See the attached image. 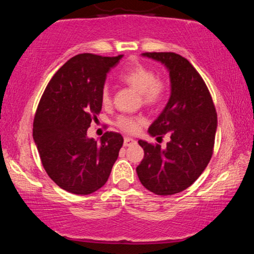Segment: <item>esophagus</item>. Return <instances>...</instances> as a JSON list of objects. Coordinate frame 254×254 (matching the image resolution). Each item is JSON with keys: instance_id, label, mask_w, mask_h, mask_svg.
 <instances>
[{"instance_id": "esophagus-1", "label": "esophagus", "mask_w": 254, "mask_h": 254, "mask_svg": "<svg viewBox=\"0 0 254 254\" xmlns=\"http://www.w3.org/2000/svg\"><path fill=\"white\" fill-rule=\"evenodd\" d=\"M134 143H135V140H134V138L128 137V136H126V137L124 138V145H125V147H129V145L134 144Z\"/></svg>"}]
</instances>
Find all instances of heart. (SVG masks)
<instances>
[{
    "label": "heart",
    "mask_w": 254,
    "mask_h": 254,
    "mask_svg": "<svg viewBox=\"0 0 254 254\" xmlns=\"http://www.w3.org/2000/svg\"><path fill=\"white\" fill-rule=\"evenodd\" d=\"M120 81L141 93L143 103L150 106L159 105L164 102L168 95V83L164 79L156 77V72L143 64H134L126 69L120 75ZM103 105L111 104L110 88L105 85L102 90ZM145 124V118L142 116H119L116 120V126L128 134H134Z\"/></svg>",
    "instance_id": "heart-1"
}]
</instances>
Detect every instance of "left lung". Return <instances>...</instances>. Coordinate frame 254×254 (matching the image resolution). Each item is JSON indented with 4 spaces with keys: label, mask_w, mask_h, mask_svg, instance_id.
Masks as SVG:
<instances>
[{
    "label": "left lung",
    "mask_w": 254,
    "mask_h": 254,
    "mask_svg": "<svg viewBox=\"0 0 254 254\" xmlns=\"http://www.w3.org/2000/svg\"><path fill=\"white\" fill-rule=\"evenodd\" d=\"M142 55L161 61L170 71L171 97L149 128L152 136L170 141H138L144 157L136 168L142 185L157 195H172L190 187L207 168L214 152L217 113L206 83L192 64L172 52Z\"/></svg>",
    "instance_id": "1"
}]
</instances>
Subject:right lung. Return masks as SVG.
<instances>
[{
    "label": "right lung",
    "mask_w": 254,
    "mask_h": 254,
    "mask_svg": "<svg viewBox=\"0 0 254 254\" xmlns=\"http://www.w3.org/2000/svg\"><path fill=\"white\" fill-rule=\"evenodd\" d=\"M123 55L78 54L48 83L33 120V138L45 171L62 190L86 195L109 179L124 137L106 131L98 142L86 137L102 111L106 74Z\"/></svg>",
    "instance_id": "add662e5"
}]
</instances>
